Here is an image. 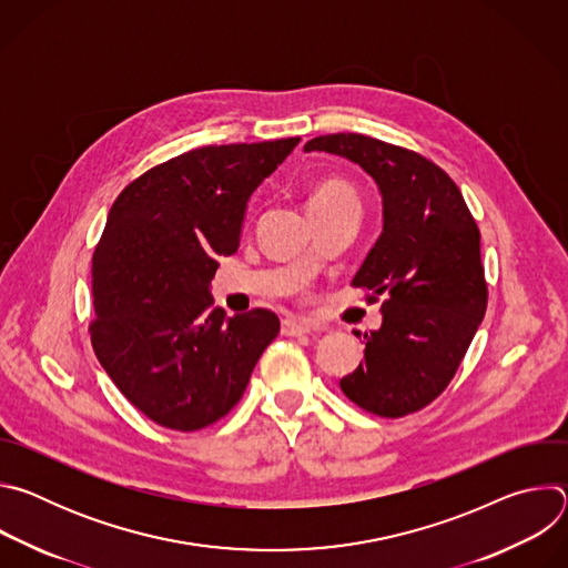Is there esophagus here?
<instances>
[{
	"label": "esophagus",
	"mask_w": 568,
	"mask_h": 568,
	"mask_svg": "<svg viewBox=\"0 0 568 568\" xmlns=\"http://www.w3.org/2000/svg\"><path fill=\"white\" fill-rule=\"evenodd\" d=\"M281 333L285 337H303V335L312 333V326H310V323H303V321H296V318H285L283 326H281Z\"/></svg>",
	"instance_id": "obj_1"
}]
</instances>
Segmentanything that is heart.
<instances>
[{"label": "heart", "instance_id": "b5f03b06", "mask_svg": "<svg viewBox=\"0 0 568 568\" xmlns=\"http://www.w3.org/2000/svg\"><path fill=\"white\" fill-rule=\"evenodd\" d=\"M344 200H355V193L348 184L339 182V180H328L314 189V193L310 195L307 206L310 209H318V206H328L335 202H344Z\"/></svg>", "mask_w": 568, "mask_h": 568}]
</instances>
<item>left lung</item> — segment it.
Listing matches in <instances>:
<instances>
[{
  "label": "left lung",
  "mask_w": 568,
  "mask_h": 568,
  "mask_svg": "<svg viewBox=\"0 0 568 568\" xmlns=\"http://www.w3.org/2000/svg\"><path fill=\"white\" fill-rule=\"evenodd\" d=\"M305 152L344 156L382 195V233L353 278L384 296L382 326L339 386L382 418L420 412L452 382L488 305L478 226L449 175L423 154L364 134H326Z\"/></svg>",
  "instance_id": "8db88e82"
}]
</instances>
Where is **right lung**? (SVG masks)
I'll list each match as a JSON object with an SVG mask.
<instances>
[{"instance_id": "right-lung-1", "label": "right lung", "mask_w": 568, "mask_h": 568, "mask_svg": "<svg viewBox=\"0 0 568 568\" xmlns=\"http://www.w3.org/2000/svg\"><path fill=\"white\" fill-rule=\"evenodd\" d=\"M298 136L204 145L134 180L112 204L92 261L94 353L134 407L197 432L226 416L281 331L272 310L224 316L217 256L237 252L254 191Z\"/></svg>"}]
</instances>
